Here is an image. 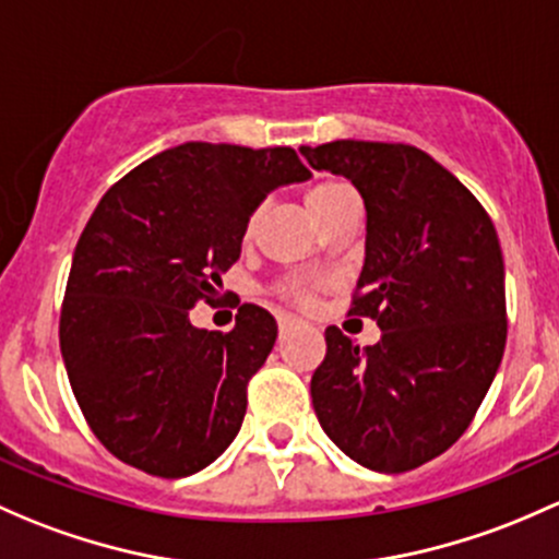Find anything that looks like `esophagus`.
<instances>
[{
  "instance_id": "obj_1",
  "label": "esophagus",
  "mask_w": 559,
  "mask_h": 559,
  "mask_svg": "<svg viewBox=\"0 0 559 559\" xmlns=\"http://www.w3.org/2000/svg\"><path fill=\"white\" fill-rule=\"evenodd\" d=\"M297 326H302V321L295 319V316H278V329H281V334H289L292 329H297Z\"/></svg>"
}]
</instances>
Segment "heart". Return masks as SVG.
I'll return each mask as SVG.
<instances>
[{
    "label": "heart",
    "mask_w": 559,
    "mask_h": 559,
    "mask_svg": "<svg viewBox=\"0 0 559 559\" xmlns=\"http://www.w3.org/2000/svg\"><path fill=\"white\" fill-rule=\"evenodd\" d=\"M350 198H354V190H350V187L340 179H321L305 190V205H308L310 216H313L319 225L326 219L329 214H332L334 209H337V205L350 201ZM254 225H257V211L251 214V219H249V230H254ZM284 295L289 299H295V302H308L310 286L302 284V281H289V284L284 286Z\"/></svg>",
    "instance_id": "obj_1"
}]
</instances>
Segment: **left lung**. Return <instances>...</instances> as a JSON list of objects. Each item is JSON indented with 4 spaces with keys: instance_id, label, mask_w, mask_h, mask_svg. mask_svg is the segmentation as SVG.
<instances>
[{
    "instance_id": "1",
    "label": "left lung",
    "mask_w": 559,
    "mask_h": 559,
    "mask_svg": "<svg viewBox=\"0 0 559 559\" xmlns=\"http://www.w3.org/2000/svg\"><path fill=\"white\" fill-rule=\"evenodd\" d=\"M299 152L364 198L367 246L350 313L380 326L367 348L326 326V356L310 380L316 418L361 466L409 472L461 439L501 367L498 233L477 198L418 146L340 139Z\"/></svg>"
}]
</instances>
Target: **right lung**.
I'll list each match as a JSON object with an SVG mask.
<instances>
[{
    "label": "right lung",
    "instance_id": "1",
    "mask_svg": "<svg viewBox=\"0 0 559 559\" xmlns=\"http://www.w3.org/2000/svg\"><path fill=\"white\" fill-rule=\"evenodd\" d=\"M308 179L289 146L187 141L98 201L69 270L61 354L87 426L122 463L190 477L238 437L278 326L246 302L230 332H209L190 308L219 295L257 205Z\"/></svg>",
    "mask_w": 559,
    "mask_h": 559
}]
</instances>
